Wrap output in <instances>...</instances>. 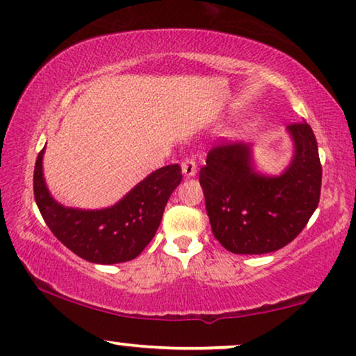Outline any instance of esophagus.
I'll return each instance as SVG.
<instances>
[{"mask_svg":"<svg viewBox=\"0 0 356 356\" xmlns=\"http://www.w3.org/2000/svg\"><path fill=\"white\" fill-rule=\"evenodd\" d=\"M180 166H182V172L185 177H193L197 174V163L192 158H185Z\"/></svg>","mask_w":356,"mask_h":356,"instance_id":"34e87169","label":"esophagus"}]
</instances>
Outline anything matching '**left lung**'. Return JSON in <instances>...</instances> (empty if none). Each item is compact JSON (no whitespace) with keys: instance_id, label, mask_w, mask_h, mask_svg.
<instances>
[{"instance_id":"1","label":"left lung","mask_w":356,"mask_h":356,"mask_svg":"<svg viewBox=\"0 0 356 356\" xmlns=\"http://www.w3.org/2000/svg\"><path fill=\"white\" fill-rule=\"evenodd\" d=\"M287 130L295 153L280 176L254 171L247 143L216 145L200 169L211 230L229 252H276L302 232L318 208L323 169L316 137L307 122Z\"/></svg>"}]
</instances>
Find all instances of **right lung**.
I'll use <instances>...</instances> for the list:
<instances>
[{
	"instance_id": "1",
	"label": "right lung",
	"mask_w": 356,
	"mask_h": 356,
	"mask_svg": "<svg viewBox=\"0 0 356 356\" xmlns=\"http://www.w3.org/2000/svg\"><path fill=\"white\" fill-rule=\"evenodd\" d=\"M43 153L33 171V195L49 230L59 242L90 263L116 264L137 258L152 242L164 207L182 180L179 164L149 174L116 204L103 209L66 208L51 197L43 177Z\"/></svg>"
}]
</instances>
